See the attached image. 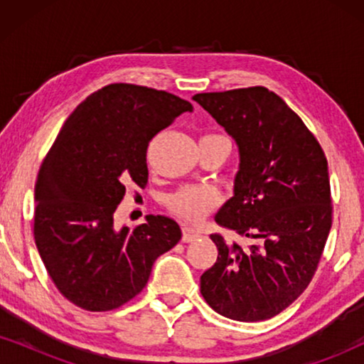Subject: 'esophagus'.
Returning <instances> with one entry per match:
<instances>
[{
  "label": "esophagus",
  "mask_w": 364,
  "mask_h": 364,
  "mask_svg": "<svg viewBox=\"0 0 364 364\" xmlns=\"http://www.w3.org/2000/svg\"><path fill=\"white\" fill-rule=\"evenodd\" d=\"M198 237H202V233L193 227H182V240L183 242H193L197 240Z\"/></svg>",
  "instance_id": "34e87169"
}]
</instances>
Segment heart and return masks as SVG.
<instances>
[{
	"mask_svg": "<svg viewBox=\"0 0 364 364\" xmlns=\"http://www.w3.org/2000/svg\"><path fill=\"white\" fill-rule=\"evenodd\" d=\"M222 200L220 192L212 186H187L168 198L172 212L188 222H198Z\"/></svg>",
	"mask_w": 364,
	"mask_h": 364,
	"instance_id": "b5f03b06",
	"label": "heart"
}]
</instances>
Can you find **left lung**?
Listing matches in <instances>:
<instances>
[{
	"label": "left lung",
	"mask_w": 364,
	"mask_h": 364,
	"mask_svg": "<svg viewBox=\"0 0 364 364\" xmlns=\"http://www.w3.org/2000/svg\"><path fill=\"white\" fill-rule=\"evenodd\" d=\"M200 104L238 147L233 197L218 225L248 245L213 233L217 262L200 277V293L222 316L262 321L305 291L331 228L325 152L305 124L267 87L202 92Z\"/></svg>",
	"instance_id": "8db88e82"
}]
</instances>
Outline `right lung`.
<instances>
[{
  "label": "right lung",
  "instance_id": "right-lung-1",
  "mask_svg": "<svg viewBox=\"0 0 364 364\" xmlns=\"http://www.w3.org/2000/svg\"><path fill=\"white\" fill-rule=\"evenodd\" d=\"M188 101L134 84H109L87 96L59 131L34 187V240L58 290L89 311L119 308L142 291L152 265L181 240L172 218L147 215L116 227L127 183L144 187L152 137Z\"/></svg>",
  "mask_w": 364,
  "mask_h": 364
}]
</instances>
